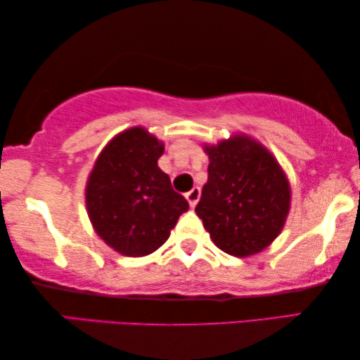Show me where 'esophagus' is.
<instances>
[{
    "instance_id": "obj_1",
    "label": "esophagus",
    "mask_w": 360,
    "mask_h": 360,
    "mask_svg": "<svg viewBox=\"0 0 360 360\" xmlns=\"http://www.w3.org/2000/svg\"><path fill=\"white\" fill-rule=\"evenodd\" d=\"M199 196H201V190H199L198 186H195L191 191H188L185 195V198L188 199V202H190L191 207L196 206L198 201H199Z\"/></svg>"
}]
</instances>
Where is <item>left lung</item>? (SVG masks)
<instances>
[{"label":"left lung","instance_id":"obj_1","mask_svg":"<svg viewBox=\"0 0 360 360\" xmlns=\"http://www.w3.org/2000/svg\"><path fill=\"white\" fill-rule=\"evenodd\" d=\"M204 151L209 176L195 212L219 250L236 257L261 252L280 235L290 212L285 172L267 148L246 135L206 145Z\"/></svg>","mask_w":360,"mask_h":360}]
</instances>
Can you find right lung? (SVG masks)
<instances>
[{"mask_svg": "<svg viewBox=\"0 0 360 360\" xmlns=\"http://www.w3.org/2000/svg\"><path fill=\"white\" fill-rule=\"evenodd\" d=\"M162 153V141L134 127L108 143L88 176L85 202L93 229L124 256H148L161 248L190 207L158 167Z\"/></svg>", "mask_w": 360, "mask_h": 360, "instance_id": "1", "label": "right lung"}]
</instances>
